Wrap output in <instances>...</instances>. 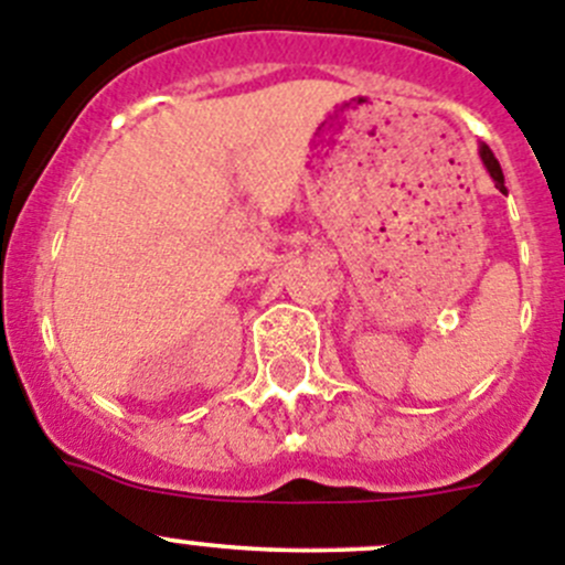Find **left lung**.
Instances as JSON below:
<instances>
[{"label": "left lung", "instance_id": "left-lung-1", "mask_svg": "<svg viewBox=\"0 0 565 565\" xmlns=\"http://www.w3.org/2000/svg\"><path fill=\"white\" fill-rule=\"evenodd\" d=\"M478 152H481V161H483V167H487V172H489V177H492V180H494V188H500V191H505L503 169H500L498 158H494V156H492V150H489V147H487V145H481V147H478Z\"/></svg>", "mask_w": 565, "mask_h": 565}]
</instances>
